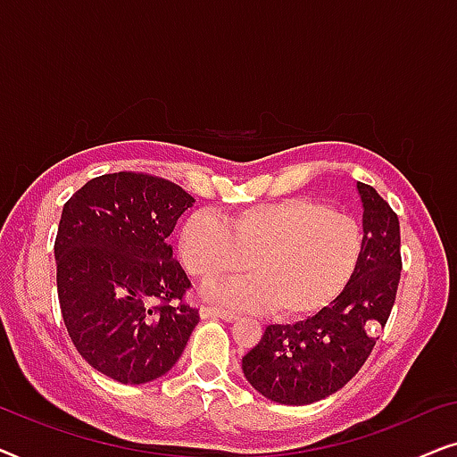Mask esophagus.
Wrapping results in <instances>:
<instances>
[{"mask_svg": "<svg viewBox=\"0 0 457 457\" xmlns=\"http://www.w3.org/2000/svg\"><path fill=\"white\" fill-rule=\"evenodd\" d=\"M199 316H202L204 320H208V318H220V320H227V322H233L237 318L235 312H228L222 308H202L199 310Z\"/></svg>", "mask_w": 457, "mask_h": 457, "instance_id": "obj_1", "label": "esophagus"}]
</instances>
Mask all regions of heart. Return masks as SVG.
I'll list each match as a JSON object with an SVG mask.
<instances>
[{
  "label": "heart",
  "instance_id": "b5f03b06",
  "mask_svg": "<svg viewBox=\"0 0 457 457\" xmlns=\"http://www.w3.org/2000/svg\"><path fill=\"white\" fill-rule=\"evenodd\" d=\"M177 247L197 283L241 272L247 262L252 277L210 287L212 302L303 318L347 289L364 253V233L352 216L314 199L287 197L247 205L224 220L193 212L180 224Z\"/></svg>",
  "mask_w": 457,
  "mask_h": 457
}]
</instances>
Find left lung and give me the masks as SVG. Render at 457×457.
I'll use <instances>...</instances> for the list:
<instances>
[{"label":"left lung","mask_w":457,"mask_h":457,"mask_svg":"<svg viewBox=\"0 0 457 457\" xmlns=\"http://www.w3.org/2000/svg\"><path fill=\"white\" fill-rule=\"evenodd\" d=\"M364 253L347 289L308 320L270 324L241 361L260 395L308 405L333 395L355 377L395 303L402 253L399 220L370 185L358 183Z\"/></svg>","instance_id":"left-lung-1"}]
</instances>
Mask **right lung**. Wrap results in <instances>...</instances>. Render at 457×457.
Wrapping results in <instances>:
<instances>
[{
    "mask_svg": "<svg viewBox=\"0 0 457 457\" xmlns=\"http://www.w3.org/2000/svg\"><path fill=\"white\" fill-rule=\"evenodd\" d=\"M193 204L170 180L114 172L91 179L62 210V318L87 364L118 383L164 377L197 327V310L183 303L191 283L168 245Z\"/></svg>",
    "mask_w": 457,
    "mask_h": 457,
    "instance_id": "add662e5",
    "label": "right lung"
}]
</instances>
